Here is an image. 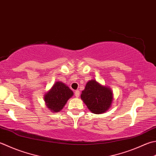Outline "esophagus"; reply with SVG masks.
Masks as SVG:
<instances>
[{
  "label": "esophagus",
  "instance_id": "34e87169",
  "mask_svg": "<svg viewBox=\"0 0 156 156\" xmlns=\"http://www.w3.org/2000/svg\"><path fill=\"white\" fill-rule=\"evenodd\" d=\"M75 96H76V97H78L79 96H80V91L76 90L75 91Z\"/></svg>",
  "mask_w": 156,
  "mask_h": 156
}]
</instances>
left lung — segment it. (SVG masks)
I'll return each instance as SVG.
<instances>
[{"label": "left lung", "mask_w": 156, "mask_h": 156, "mask_svg": "<svg viewBox=\"0 0 156 156\" xmlns=\"http://www.w3.org/2000/svg\"><path fill=\"white\" fill-rule=\"evenodd\" d=\"M80 97L88 109L95 114H101L108 111L114 100L111 88L100 84L94 79L87 82Z\"/></svg>", "instance_id": "obj_1"}]
</instances>
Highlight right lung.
<instances>
[{"label":"right lung","instance_id":"obj_1","mask_svg":"<svg viewBox=\"0 0 156 156\" xmlns=\"http://www.w3.org/2000/svg\"><path fill=\"white\" fill-rule=\"evenodd\" d=\"M74 93L69 87L61 81H57L44 95L45 105L52 112L62 111Z\"/></svg>","mask_w":156,"mask_h":156}]
</instances>
